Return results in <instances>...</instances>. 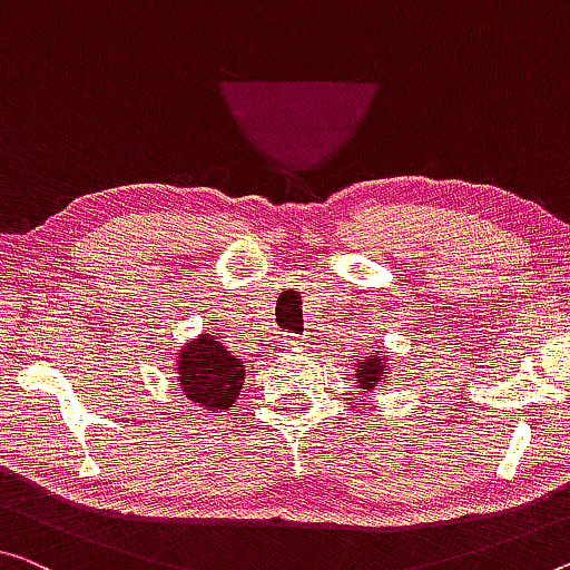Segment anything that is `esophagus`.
Returning <instances> with one entry per match:
<instances>
[{"label": "esophagus", "mask_w": 570, "mask_h": 570, "mask_svg": "<svg viewBox=\"0 0 570 570\" xmlns=\"http://www.w3.org/2000/svg\"><path fill=\"white\" fill-rule=\"evenodd\" d=\"M279 341H283L285 348H301L303 346L301 336H295V334H283V338H279Z\"/></svg>", "instance_id": "1"}]
</instances>
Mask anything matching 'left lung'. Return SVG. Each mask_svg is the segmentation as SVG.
I'll return each instance as SVG.
<instances>
[{
    "mask_svg": "<svg viewBox=\"0 0 570 570\" xmlns=\"http://www.w3.org/2000/svg\"><path fill=\"white\" fill-rule=\"evenodd\" d=\"M356 382L362 384V390H374L380 387L384 382V376H387V362H384L382 356H374V358H362V362L356 364Z\"/></svg>",
    "mask_w": 570,
    "mask_h": 570,
    "instance_id": "left-lung-1",
    "label": "left lung"
}]
</instances>
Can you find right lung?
<instances>
[{"mask_svg": "<svg viewBox=\"0 0 570 570\" xmlns=\"http://www.w3.org/2000/svg\"><path fill=\"white\" fill-rule=\"evenodd\" d=\"M178 374L188 400L208 410H226L242 392L244 364L214 336H198L178 354Z\"/></svg>", "mask_w": 570, "mask_h": 570, "instance_id": "1", "label": "right lung"}]
</instances>
